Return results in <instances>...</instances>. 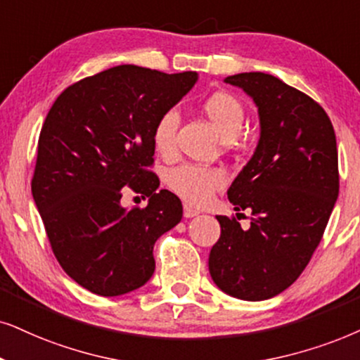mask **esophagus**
I'll return each instance as SVG.
<instances>
[{
  "label": "esophagus",
  "instance_id": "1",
  "mask_svg": "<svg viewBox=\"0 0 360 360\" xmlns=\"http://www.w3.org/2000/svg\"><path fill=\"white\" fill-rule=\"evenodd\" d=\"M199 214V211L198 209H193L191 206H184V217H194V216H198Z\"/></svg>",
  "mask_w": 360,
  "mask_h": 360
}]
</instances>
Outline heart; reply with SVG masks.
Masks as SVG:
<instances>
[{
  "instance_id": "obj_1",
  "label": "heart",
  "mask_w": 360,
  "mask_h": 360,
  "mask_svg": "<svg viewBox=\"0 0 360 360\" xmlns=\"http://www.w3.org/2000/svg\"><path fill=\"white\" fill-rule=\"evenodd\" d=\"M202 115L216 127L217 133L231 144L238 138L244 127L245 109L243 103L234 94L227 91H216L207 94L201 103ZM177 115L167 111L156 121L153 129V144L162 158H172L176 154V133H177ZM226 184V174L219 167H206L183 165L174 167L167 174V186L191 206H202L209 198Z\"/></svg>"
}]
</instances>
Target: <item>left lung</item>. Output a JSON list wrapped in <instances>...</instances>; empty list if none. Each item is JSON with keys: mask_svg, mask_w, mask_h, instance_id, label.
Returning <instances> with one entry per match:
<instances>
[{"mask_svg": "<svg viewBox=\"0 0 360 360\" xmlns=\"http://www.w3.org/2000/svg\"><path fill=\"white\" fill-rule=\"evenodd\" d=\"M224 81L256 103L261 138L227 189L234 211H252L251 227L216 216L209 272L222 292L264 301L302 274L321 243L339 195L338 144L327 112L302 91L266 72Z\"/></svg>", "mask_w": 360, "mask_h": 360, "instance_id": "left-lung-1", "label": "left lung"}]
</instances>
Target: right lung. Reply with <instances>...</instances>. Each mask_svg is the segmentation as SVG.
<instances>
[{"label":"right lung","instance_id":"right-lung-1","mask_svg":"<svg viewBox=\"0 0 360 360\" xmlns=\"http://www.w3.org/2000/svg\"><path fill=\"white\" fill-rule=\"evenodd\" d=\"M195 81V71L121 65L71 84L49 109L31 193L59 266L93 294L146 284L154 243L183 217L179 198L158 191L148 167L154 124ZM122 187L146 195L148 206L122 208Z\"/></svg>","mask_w":360,"mask_h":360}]
</instances>
